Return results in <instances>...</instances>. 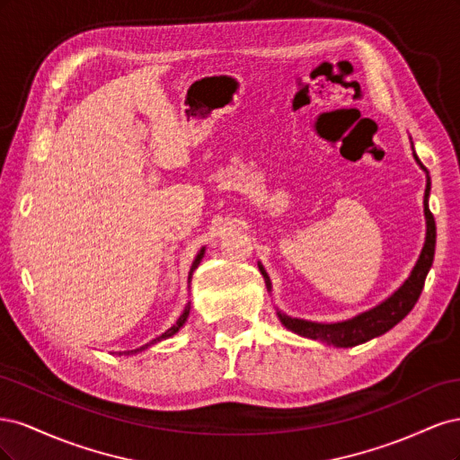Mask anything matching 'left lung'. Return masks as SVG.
I'll list each match as a JSON object with an SVG mask.
<instances>
[{"label": "left lung", "mask_w": 460, "mask_h": 460, "mask_svg": "<svg viewBox=\"0 0 460 460\" xmlns=\"http://www.w3.org/2000/svg\"><path fill=\"white\" fill-rule=\"evenodd\" d=\"M411 147H412V142H411ZM412 157L416 163H419L420 169L426 172V190H424L426 240H424L422 252L419 255V261H416L407 280L402 282L392 296L376 305V307L358 313L353 318L340 320V323H313V320L288 316L286 313L276 309L278 318H280V323L289 332H294V333H297V336H303V338L323 341L326 345H333V347H355V345H360V343L382 336V333L392 330L397 323H401V320L412 311L414 303L419 301V297L422 294L424 280L431 269V262H434V253H436V220H434V215L429 213V207H428L429 176H428L426 166L420 163L419 157H416L414 149H412ZM257 264H259V270H261V274L264 278V284H267V289L270 294L272 291L270 278H269L267 270H264L262 264L261 262H257Z\"/></svg>", "instance_id": "1"}]
</instances>
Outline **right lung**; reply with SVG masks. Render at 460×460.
<instances>
[{
    "label": "right lung",
    "instance_id": "1",
    "mask_svg": "<svg viewBox=\"0 0 460 460\" xmlns=\"http://www.w3.org/2000/svg\"><path fill=\"white\" fill-rule=\"evenodd\" d=\"M203 255H205V247L201 249V252H199V253L196 255V259H193V262H191V269H190V274H188V284L191 282V274H193V270H196V269H198V264L201 262ZM188 288H190V286H188ZM190 307H191V305L188 303V305H186V307H184V311H182V314H180V318L176 320V324H174V326H171V328H169V330H166V332H163L159 338H155V340H151L149 343H146V345H142V347H137V349H132V351H124V355L140 353V351L147 349V347H149V345H153V343H157V341H163V340H169V338H172V336H174V333H178V330H180V328H182V326L186 324V320H188V316H190ZM119 355H122V353H119Z\"/></svg>",
    "mask_w": 460,
    "mask_h": 460
}]
</instances>
